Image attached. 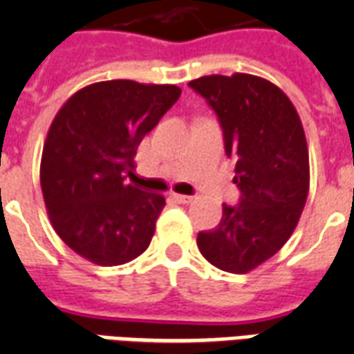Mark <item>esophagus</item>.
I'll use <instances>...</instances> for the list:
<instances>
[{"instance_id":"esophagus-1","label":"esophagus","mask_w":354,"mask_h":354,"mask_svg":"<svg viewBox=\"0 0 354 354\" xmlns=\"http://www.w3.org/2000/svg\"><path fill=\"white\" fill-rule=\"evenodd\" d=\"M172 198L180 202V204H191L193 202V196H187V194H178V193H172Z\"/></svg>"}]
</instances>
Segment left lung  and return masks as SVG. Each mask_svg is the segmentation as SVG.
I'll return each mask as SVG.
<instances>
[{"label":"left lung","mask_w":354,"mask_h":354,"mask_svg":"<svg viewBox=\"0 0 354 354\" xmlns=\"http://www.w3.org/2000/svg\"><path fill=\"white\" fill-rule=\"evenodd\" d=\"M189 86L216 113L227 158L235 161L239 205L196 244L213 266L246 274L279 252L297 226L308 194V149L290 99L248 73L207 75Z\"/></svg>","instance_id":"1"}]
</instances>
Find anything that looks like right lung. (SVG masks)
<instances>
[{"instance_id": "add662e5", "label": "right lung", "mask_w": 354, "mask_h": 354, "mask_svg": "<svg viewBox=\"0 0 354 354\" xmlns=\"http://www.w3.org/2000/svg\"><path fill=\"white\" fill-rule=\"evenodd\" d=\"M174 84L104 80L79 90L53 119L41 152L44 202L80 257L118 266L149 248L161 194L127 182L139 143L180 99Z\"/></svg>"}]
</instances>
